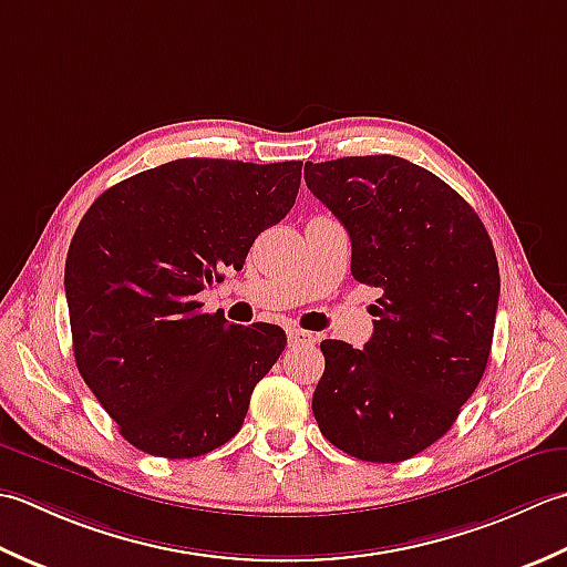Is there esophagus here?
Listing matches in <instances>:
<instances>
[{
  "label": "esophagus",
  "instance_id": "obj_1",
  "mask_svg": "<svg viewBox=\"0 0 567 567\" xmlns=\"http://www.w3.org/2000/svg\"><path fill=\"white\" fill-rule=\"evenodd\" d=\"M318 338L313 332L300 330V328H288V344H291V348H313Z\"/></svg>",
  "mask_w": 567,
  "mask_h": 567
}]
</instances>
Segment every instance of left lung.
<instances>
[{"label": "left lung", "instance_id": "8db88e82", "mask_svg": "<svg viewBox=\"0 0 567 567\" xmlns=\"http://www.w3.org/2000/svg\"><path fill=\"white\" fill-rule=\"evenodd\" d=\"M306 183L350 233L354 279L381 288L364 350L320 342L318 429L357 460H409L450 431L487 367L492 239L462 195L406 158L308 161Z\"/></svg>", "mask_w": 567, "mask_h": 567}]
</instances>
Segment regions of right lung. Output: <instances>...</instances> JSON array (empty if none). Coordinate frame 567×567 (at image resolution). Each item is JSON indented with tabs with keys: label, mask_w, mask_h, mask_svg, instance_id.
<instances>
[{
	"label": "right lung",
	"mask_w": 567,
	"mask_h": 567,
	"mask_svg": "<svg viewBox=\"0 0 567 567\" xmlns=\"http://www.w3.org/2000/svg\"><path fill=\"white\" fill-rule=\"evenodd\" d=\"M300 166L168 161L107 188L80 219L65 259L75 364L134 447L186 460L239 433L286 332L229 326L203 313L198 293L241 269L291 210Z\"/></svg>",
	"instance_id": "obj_1"
}]
</instances>
